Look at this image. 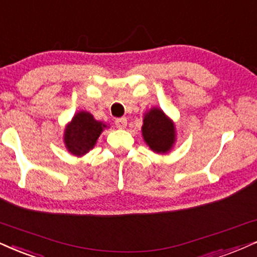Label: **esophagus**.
I'll use <instances>...</instances> for the list:
<instances>
[{"label": "esophagus", "instance_id": "1", "mask_svg": "<svg viewBox=\"0 0 257 257\" xmlns=\"http://www.w3.org/2000/svg\"><path fill=\"white\" fill-rule=\"evenodd\" d=\"M115 126L118 128H125L127 126V119L126 118H119L115 120Z\"/></svg>", "mask_w": 257, "mask_h": 257}]
</instances>
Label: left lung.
<instances>
[{
  "label": "left lung",
  "instance_id": "left-lung-1",
  "mask_svg": "<svg viewBox=\"0 0 257 257\" xmlns=\"http://www.w3.org/2000/svg\"><path fill=\"white\" fill-rule=\"evenodd\" d=\"M142 136L154 153L168 154L176 142L175 123L162 109L153 107L144 114Z\"/></svg>",
  "mask_w": 257,
  "mask_h": 257
}]
</instances>
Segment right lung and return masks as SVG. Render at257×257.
<instances>
[{"instance_id":"right-lung-1","label":"right lung","mask_w":257,"mask_h":257,"mask_svg":"<svg viewBox=\"0 0 257 257\" xmlns=\"http://www.w3.org/2000/svg\"><path fill=\"white\" fill-rule=\"evenodd\" d=\"M107 127L106 123L95 119L93 114L80 110L65 126L63 138L66 150L74 156H83L95 147L97 138Z\"/></svg>"}]
</instances>
